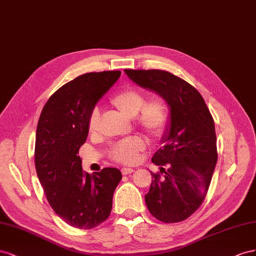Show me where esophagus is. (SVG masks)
<instances>
[{"instance_id": "esophagus-1", "label": "esophagus", "mask_w": 256, "mask_h": 256, "mask_svg": "<svg viewBox=\"0 0 256 256\" xmlns=\"http://www.w3.org/2000/svg\"><path fill=\"white\" fill-rule=\"evenodd\" d=\"M121 172H122L123 174H130L134 172V170L128 168V167H123V168L121 170Z\"/></svg>"}]
</instances>
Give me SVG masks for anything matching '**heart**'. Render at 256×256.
I'll use <instances>...</instances> for the list:
<instances>
[{
  "label": "heart",
  "mask_w": 256,
  "mask_h": 256,
  "mask_svg": "<svg viewBox=\"0 0 256 256\" xmlns=\"http://www.w3.org/2000/svg\"><path fill=\"white\" fill-rule=\"evenodd\" d=\"M144 94L134 89L124 88L116 92L110 98L112 105L128 118H134L136 126L153 138L162 136L170 122V109L166 100L160 96H153L144 100ZM100 116L98 109H93L88 128L94 134L100 128ZM146 149V142L142 137H130L114 144L109 150V158L114 162L132 165L137 163L140 152Z\"/></svg>",
  "instance_id": "b5f03b06"
}]
</instances>
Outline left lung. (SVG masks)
I'll return each mask as SVG.
<instances>
[{
    "label": "left lung",
    "mask_w": 256,
    "mask_h": 256,
    "mask_svg": "<svg viewBox=\"0 0 256 256\" xmlns=\"http://www.w3.org/2000/svg\"><path fill=\"white\" fill-rule=\"evenodd\" d=\"M140 86L163 96L170 107V126L152 162L160 166L144 200L163 223L186 220L205 200L218 160L214 118L200 93L162 70H126ZM164 166H168L166 171Z\"/></svg>",
    "instance_id": "left-lung-1"
}]
</instances>
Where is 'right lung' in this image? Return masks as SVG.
Segmentation results:
<instances>
[{"mask_svg":"<svg viewBox=\"0 0 256 256\" xmlns=\"http://www.w3.org/2000/svg\"><path fill=\"white\" fill-rule=\"evenodd\" d=\"M121 75L92 72L62 86L44 106L35 138V168L49 205L72 228L91 230L112 212L114 192L122 179L118 168L92 174L82 170L79 148L98 100Z\"/></svg>","mask_w":256,"mask_h":256,"instance_id":"add662e5","label":"right lung"}]
</instances>
